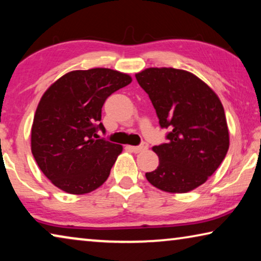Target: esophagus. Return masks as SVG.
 Returning <instances> with one entry per match:
<instances>
[{"label": "esophagus", "instance_id": "obj_1", "mask_svg": "<svg viewBox=\"0 0 261 261\" xmlns=\"http://www.w3.org/2000/svg\"><path fill=\"white\" fill-rule=\"evenodd\" d=\"M132 151H134V153H140V151H143L146 150L148 148V143L146 142H142L140 146H129L128 147Z\"/></svg>", "mask_w": 261, "mask_h": 261}]
</instances>
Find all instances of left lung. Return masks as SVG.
<instances>
[{
	"instance_id": "left-lung-1",
	"label": "left lung",
	"mask_w": 261,
	"mask_h": 261,
	"mask_svg": "<svg viewBox=\"0 0 261 261\" xmlns=\"http://www.w3.org/2000/svg\"><path fill=\"white\" fill-rule=\"evenodd\" d=\"M149 95L167 143L153 147L158 169L146 172L160 190L183 194L206 182L225 159L230 138L217 94L190 72L149 67L135 74Z\"/></svg>"
}]
</instances>
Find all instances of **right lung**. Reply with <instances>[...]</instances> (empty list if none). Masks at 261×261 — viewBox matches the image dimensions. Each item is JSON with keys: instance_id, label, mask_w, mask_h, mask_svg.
Wrapping results in <instances>:
<instances>
[{"instance_id": "obj_1", "label": "right lung", "mask_w": 261, "mask_h": 261, "mask_svg": "<svg viewBox=\"0 0 261 261\" xmlns=\"http://www.w3.org/2000/svg\"><path fill=\"white\" fill-rule=\"evenodd\" d=\"M130 75L111 69L77 70L45 91L31 128V151L39 169L67 194H89L110 176L122 146L97 139L105 133L101 108Z\"/></svg>"}]
</instances>
